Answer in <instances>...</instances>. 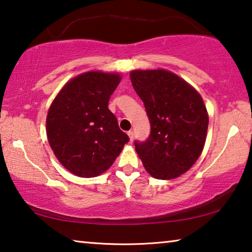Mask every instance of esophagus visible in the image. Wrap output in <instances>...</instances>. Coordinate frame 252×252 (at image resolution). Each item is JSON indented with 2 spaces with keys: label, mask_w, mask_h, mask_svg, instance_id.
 I'll return each mask as SVG.
<instances>
[{
  "label": "esophagus",
  "mask_w": 252,
  "mask_h": 252,
  "mask_svg": "<svg viewBox=\"0 0 252 252\" xmlns=\"http://www.w3.org/2000/svg\"><path fill=\"white\" fill-rule=\"evenodd\" d=\"M127 135H129V138H130V142L133 141V138H134V132L130 130L129 132H127Z\"/></svg>",
  "instance_id": "34e87169"
}]
</instances>
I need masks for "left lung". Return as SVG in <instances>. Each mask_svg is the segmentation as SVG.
Returning a JSON list of instances; mask_svg holds the SVG:
<instances>
[{
    "label": "left lung",
    "instance_id": "left-lung-1",
    "mask_svg": "<svg viewBox=\"0 0 252 252\" xmlns=\"http://www.w3.org/2000/svg\"><path fill=\"white\" fill-rule=\"evenodd\" d=\"M133 89L143 101L151 132L135 151L153 178L170 180L198 160L207 138L209 117L201 95L167 70H134Z\"/></svg>",
    "mask_w": 252,
    "mask_h": 252
}]
</instances>
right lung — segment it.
<instances>
[{
  "instance_id": "obj_1",
  "label": "right lung",
  "mask_w": 252,
  "mask_h": 252,
  "mask_svg": "<svg viewBox=\"0 0 252 252\" xmlns=\"http://www.w3.org/2000/svg\"><path fill=\"white\" fill-rule=\"evenodd\" d=\"M120 81L117 73L85 72L70 80L50 106L46 134L51 149L75 176H100L129 142L108 108Z\"/></svg>"
}]
</instances>
